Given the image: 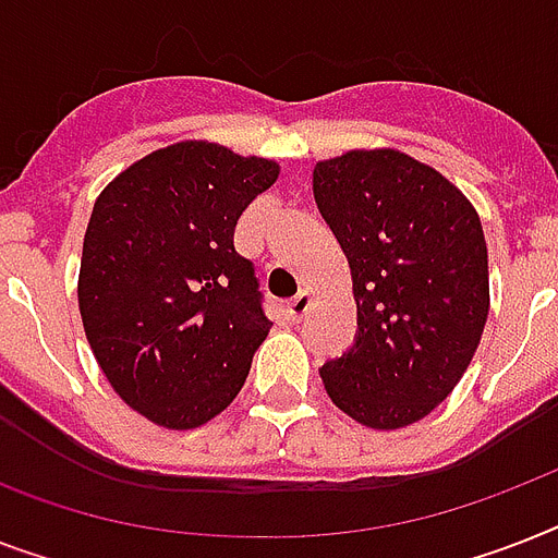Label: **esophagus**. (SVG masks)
<instances>
[{
	"mask_svg": "<svg viewBox=\"0 0 558 558\" xmlns=\"http://www.w3.org/2000/svg\"><path fill=\"white\" fill-rule=\"evenodd\" d=\"M310 306H313V295L310 292H298L292 301L287 304V315H289V322H301L306 313H310Z\"/></svg>",
	"mask_w": 558,
	"mask_h": 558,
	"instance_id": "1",
	"label": "esophagus"
}]
</instances>
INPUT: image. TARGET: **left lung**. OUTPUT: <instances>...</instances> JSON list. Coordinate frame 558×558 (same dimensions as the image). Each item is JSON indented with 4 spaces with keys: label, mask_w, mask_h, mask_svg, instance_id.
Wrapping results in <instances>:
<instances>
[{
    "label": "left lung",
    "mask_w": 558,
    "mask_h": 558,
    "mask_svg": "<svg viewBox=\"0 0 558 558\" xmlns=\"http://www.w3.org/2000/svg\"><path fill=\"white\" fill-rule=\"evenodd\" d=\"M313 191L348 254L359 315L356 344L322 367L324 388L367 428H405L449 397L484 336L481 217L440 170L393 147L318 161Z\"/></svg>",
    "instance_id": "1"
}]
</instances>
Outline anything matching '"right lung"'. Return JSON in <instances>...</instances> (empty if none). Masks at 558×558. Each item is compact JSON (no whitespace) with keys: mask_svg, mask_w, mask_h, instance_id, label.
Instances as JSON below:
<instances>
[{"mask_svg":"<svg viewBox=\"0 0 558 558\" xmlns=\"http://www.w3.org/2000/svg\"><path fill=\"white\" fill-rule=\"evenodd\" d=\"M278 173V161L191 138L133 161L95 199L77 275L83 330L112 390L161 428L226 411L269 336L234 228Z\"/></svg>","mask_w":558,"mask_h":558,"instance_id":"obj_1","label":"right lung"}]
</instances>
